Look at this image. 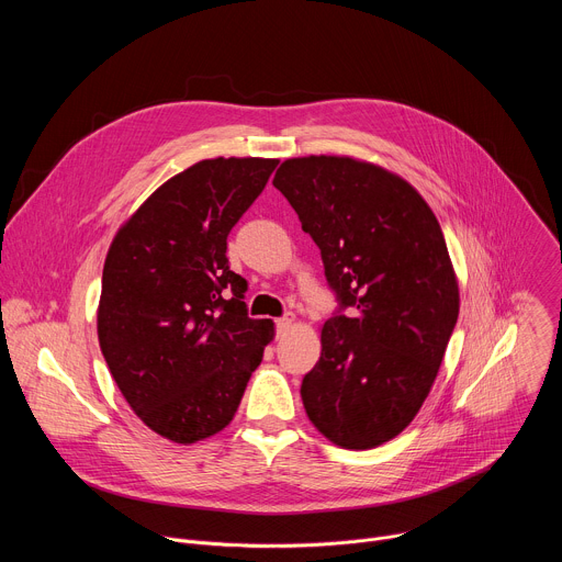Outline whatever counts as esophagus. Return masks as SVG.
<instances>
[{"label":"esophagus","instance_id":"obj_1","mask_svg":"<svg viewBox=\"0 0 562 562\" xmlns=\"http://www.w3.org/2000/svg\"><path fill=\"white\" fill-rule=\"evenodd\" d=\"M293 323H295V315L293 313H286V315L278 317L276 319V334H278V338H282L293 327Z\"/></svg>","mask_w":562,"mask_h":562}]
</instances>
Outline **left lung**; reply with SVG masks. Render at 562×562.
Wrapping results in <instances>:
<instances>
[{"label": "left lung", "mask_w": 562, "mask_h": 562, "mask_svg": "<svg viewBox=\"0 0 562 562\" xmlns=\"http://www.w3.org/2000/svg\"><path fill=\"white\" fill-rule=\"evenodd\" d=\"M273 187L317 245L338 300L302 378L306 416L340 447H378L423 407L456 327L442 228L412 184L351 157L286 159Z\"/></svg>", "instance_id": "left-lung-1"}]
</instances>
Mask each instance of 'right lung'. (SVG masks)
<instances>
[{
	"label": "right lung",
	"mask_w": 562,
	"mask_h": 562,
	"mask_svg": "<svg viewBox=\"0 0 562 562\" xmlns=\"http://www.w3.org/2000/svg\"><path fill=\"white\" fill-rule=\"evenodd\" d=\"M278 159H202L159 187L120 228L102 273L98 336L137 418L173 442L222 431L273 338L249 317L226 237Z\"/></svg>",
	"instance_id": "right-lung-1"
}]
</instances>
